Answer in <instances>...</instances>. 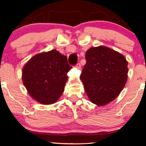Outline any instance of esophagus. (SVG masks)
I'll list each match as a JSON object with an SVG mask.
<instances>
[{
	"instance_id": "34e87169",
	"label": "esophagus",
	"mask_w": 146,
	"mask_h": 146,
	"mask_svg": "<svg viewBox=\"0 0 146 146\" xmlns=\"http://www.w3.org/2000/svg\"><path fill=\"white\" fill-rule=\"evenodd\" d=\"M74 66H75V67L77 68V69H80V68H81V65H80V63H77V64H76V65Z\"/></svg>"
}]
</instances>
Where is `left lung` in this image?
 <instances>
[{
	"mask_svg": "<svg viewBox=\"0 0 146 146\" xmlns=\"http://www.w3.org/2000/svg\"><path fill=\"white\" fill-rule=\"evenodd\" d=\"M80 79L92 103L106 105L114 100L127 80V61L121 53L107 47L91 48Z\"/></svg>",
	"mask_w": 146,
	"mask_h": 146,
	"instance_id": "left-lung-1",
	"label": "left lung"
}]
</instances>
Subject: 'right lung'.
<instances>
[{"label":"right lung","mask_w":146,"mask_h":146,"mask_svg":"<svg viewBox=\"0 0 146 146\" xmlns=\"http://www.w3.org/2000/svg\"><path fill=\"white\" fill-rule=\"evenodd\" d=\"M67 57L56 50L33 56L22 71V80L28 93L42 104H51L59 98L72 69Z\"/></svg>","instance_id":"add662e5"}]
</instances>
